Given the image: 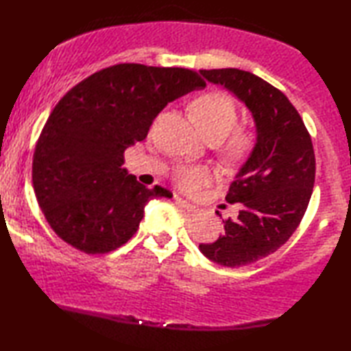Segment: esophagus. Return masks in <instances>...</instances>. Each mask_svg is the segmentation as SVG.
Returning a JSON list of instances; mask_svg holds the SVG:
<instances>
[{"label": "esophagus", "instance_id": "esophagus-1", "mask_svg": "<svg viewBox=\"0 0 351 351\" xmlns=\"http://www.w3.org/2000/svg\"><path fill=\"white\" fill-rule=\"evenodd\" d=\"M174 200H176L177 205H180L182 208H185L186 211H197V206L193 205V204H189L188 200L179 197V195H174Z\"/></svg>", "mask_w": 351, "mask_h": 351}]
</instances>
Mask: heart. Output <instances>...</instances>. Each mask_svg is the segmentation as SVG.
I'll use <instances>...</instances> for the list:
<instances>
[{
  "instance_id": "1",
  "label": "heart",
  "mask_w": 351,
  "mask_h": 351,
  "mask_svg": "<svg viewBox=\"0 0 351 351\" xmlns=\"http://www.w3.org/2000/svg\"><path fill=\"white\" fill-rule=\"evenodd\" d=\"M191 115L202 134L210 141H220L223 157L241 163L251 157L257 146V132L251 126L236 125L237 106L223 90H208L191 101ZM172 182L185 193H197L214 179V172L204 165H177Z\"/></svg>"
}]
</instances>
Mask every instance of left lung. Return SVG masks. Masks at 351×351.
<instances>
[{"label":"left lung","instance_id":"left-lung-1","mask_svg":"<svg viewBox=\"0 0 351 351\" xmlns=\"http://www.w3.org/2000/svg\"><path fill=\"white\" fill-rule=\"evenodd\" d=\"M200 73L247 104L259 140L225 197L241 204L237 219H226L223 234L199 247L223 267L250 265L278 251L304 219L316 177L311 135L284 92L261 77L232 67Z\"/></svg>","mask_w":351,"mask_h":351}]
</instances>
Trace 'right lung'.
<instances>
[{
	"mask_svg": "<svg viewBox=\"0 0 351 351\" xmlns=\"http://www.w3.org/2000/svg\"><path fill=\"white\" fill-rule=\"evenodd\" d=\"M204 86L191 69L120 63L67 90L49 115L32 160L36 200L55 234L86 254L125 245L147 202L172 197L121 168L126 147L146 138L169 101Z\"/></svg>",
	"mask_w": 351,
	"mask_h": 351,
	"instance_id": "obj_1",
	"label": "right lung"
}]
</instances>
